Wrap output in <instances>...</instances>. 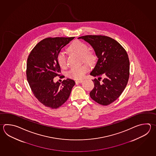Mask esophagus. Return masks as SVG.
<instances>
[{"mask_svg":"<svg viewBox=\"0 0 156 156\" xmlns=\"http://www.w3.org/2000/svg\"><path fill=\"white\" fill-rule=\"evenodd\" d=\"M83 82V80H78L76 81V83H82Z\"/></svg>","mask_w":156,"mask_h":156,"instance_id":"obj_1","label":"esophagus"}]
</instances>
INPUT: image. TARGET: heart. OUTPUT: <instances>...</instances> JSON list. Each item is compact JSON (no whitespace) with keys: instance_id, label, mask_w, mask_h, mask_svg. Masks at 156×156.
<instances>
[{"instance_id":"heart-1","label":"heart","mask_w":156,"mask_h":156,"mask_svg":"<svg viewBox=\"0 0 156 156\" xmlns=\"http://www.w3.org/2000/svg\"><path fill=\"white\" fill-rule=\"evenodd\" d=\"M70 51L81 56L82 61L87 63L91 64L95 61V55L91 51H88V45L83 41L76 40L73 41L69 47ZM58 63L62 68L67 67V55L65 51H61L58 54ZM88 70V67L85 64L80 67H72L67 72V76L73 80L82 79Z\"/></svg>"}]
</instances>
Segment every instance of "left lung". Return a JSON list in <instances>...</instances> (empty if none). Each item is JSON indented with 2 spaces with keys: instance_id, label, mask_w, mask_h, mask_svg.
<instances>
[{
  "instance_id": "obj_1",
  "label": "left lung",
  "mask_w": 156,
  "mask_h": 156,
  "mask_svg": "<svg viewBox=\"0 0 156 156\" xmlns=\"http://www.w3.org/2000/svg\"><path fill=\"white\" fill-rule=\"evenodd\" d=\"M92 47L98 61L90 74L97 76L92 80L94 88L90 97L99 105H107L121 95L129 76V61L127 53L118 41L105 35L80 37ZM105 76L100 82L101 76Z\"/></svg>"
}]
</instances>
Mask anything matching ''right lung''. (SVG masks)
I'll use <instances>...</instances> for the list:
<instances>
[{"mask_svg": "<svg viewBox=\"0 0 156 156\" xmlns=\"http://www.w3.org/2000/svg\"><path fill=\"white\" fill-rule=\"evenodd\" d=\"M74 37L47 38L39 41L29 55L27 79L36 98L43 105L56 109L63 105L70 95L75 82L70 79L54 83L60 76L61 67L58 54ZM64 76H61V78Z\"/></svg>", "mask_w": 156, "mask_h": 156, "instance_id": "add662e5", "label": "right lung"}]
</instances>
